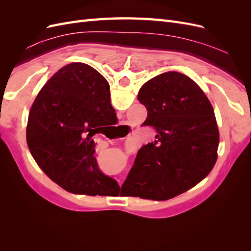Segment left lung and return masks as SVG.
<instances>
[{
  "mask_svg": "<svg viewBox=\"0 0 251 251\" xmlns=\"http://www.w3.org/2000/svg\"><path fill=\"white\" fill-rule=\"evenodd\" d=\"M138 100L148 110L142 126H154L157 135L139 150L123 187L126 196L169 200L214 169L219 147L215 111L192 78L175 71L144 83Z\"/></svg>",
  "mask_w": 251,
  "mask_h": 251,
  "instance_id": "left-lung-1",
  "label": "left lung"
}]
</instances>
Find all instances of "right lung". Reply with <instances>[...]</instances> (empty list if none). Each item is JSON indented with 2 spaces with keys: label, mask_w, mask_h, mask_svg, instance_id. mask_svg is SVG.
<instances>
[{
  "label": "right lung",
  "mask_w": 251,
  "mask_h": 251,
  "mask_svg": "<svg viewBox=\"0 0 251 251\" xmlns=\"http://www.w3.org/2000/svg\"><path fill=\"white\" fill-rule=\"evenodd\" d=\"M115 118L107 79L87 64L66 65L45 83L30 109L29 151L67 192L108 196L120 188L98 169L92 137Z\"/></svg>",
  "instance_id": "1"
}]
</instances>
